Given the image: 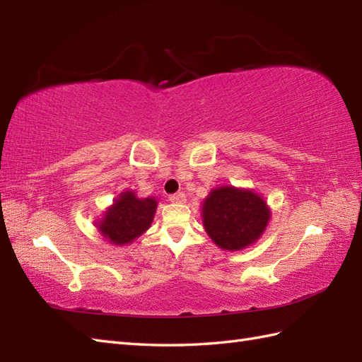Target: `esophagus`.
Returning a JSON list of instances; mask_svg holds the SVG:
<instances>
[{
  "instance_id": "obj_1",
  "label": "esophagus",
  "mask_w": 362,
  "mask_h": 362,
  "mask_svg": "<svg viewBox=\"0 0 362 362\" xmlns=\"http://www.w3.org/2000/svg\"><path fill=\"white\" fill-rule=\"evenodd\" d=\"M169 201H171L173 204H185L187 196H185V193H175V194L169 196Z\"/></svg>"
}]
</instances>
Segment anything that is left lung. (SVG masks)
<instances>
[{
    "label": "left lung",
    "instance_id": "1",
    "mask_svg": "<svg viewBox=\"0 0 362 362\" xmlns=\"http://www.w3.org/2000/svg\"><path fill=\"white\" fill-rule=\"evenodd\" d=\"M271 219L267 202L253 189L224 185L213 188L202 204L206 235L219 249L243 250L255 244Z\"/></svg>",
    "mask_w": 362,
    "mask_h": 362
}]
</instances>
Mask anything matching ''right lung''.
Here are the masks:
<instances>
[{
  "mask_svg": "<svg viewBox=\"0 0 362 362\" xmlns=\"http://www.w3.org/2000/svg\"><path fill=\"white\" fill-rule=\"evenodd\" d=\"M157 205L156 197H138L135 191L126 189L107 206L95 226L110 244L127 245L151 227Z\"/></svg>",
  "mask_w": 362,
  "mask_h": 362,
  "instance_id": "right-lung-1",
  "label": "right lung"
}]
</instances>
